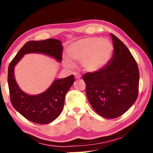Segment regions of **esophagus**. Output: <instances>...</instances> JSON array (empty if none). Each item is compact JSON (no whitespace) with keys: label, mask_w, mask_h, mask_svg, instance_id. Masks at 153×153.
I'll list each match as a JSON object with an SVG mask.
<instances>
[{"label":"esophagus","mask_w":153,"mask_h":153,"mask_svg":"<svg viewBox=\"0 0 153 153\" xmlns=\"http://www.w3.org/2000/svg\"><path fill=\"white\" fill-rule=\"evenodd\" d=\"M74 77H75V79H80L81 77V75L79 74V73H77V72H75L74 74Z\"/></svg>","instance_id":"obj_1"}]
</instances>
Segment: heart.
Returning <instances> with one entry per match:
<instances>
[{
	"instance_id": "obj_1",
	"label": "heart",
	"mask_w": 153,
	"mask_h": 153,
	"mask_svg": "<svg viewBox=\"0 0 153 153\" xmlns=\"http://www.w3.org/2000/svg\"><path fill=\"white\" fill-rule=\"evenodd\" d=\"M114 52V45L109 39L100 37H87L71 44L67 49L69 59L63 64L72 69L75 62H80L85 72H94L101 70L109 62Z\"/></svg>"
}]
</instances>
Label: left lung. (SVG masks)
<instances>
[{"label": "left lung", "instance_id": "obj_1", "mask_svg": "<svg viewBox=\"0 0 153 153\" xmlns=\"http://www.w3.org/2000/svg\"><path fill=\"white\" fill-rule=\"evenodd\" d=\"M114 53L101 70L83 74L88 100L93 109L105 118L125 114L138 97L139 71L127 47L111 33Z\"/></svg>", "mask_w": 153, "mask_h": 153}]
</instances>
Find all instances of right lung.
<instances>
[{
  "label": "right lung",
  "mask_w": 153,
  "mask_h": 153,
  "mask_svg": "<svg viewBox=\"0 0 153 153\" xmlns=\"http://www.w3.org/2000/svg\"><path fill=\"white\" fill-rule=\"evenodd\" d=\"M43 53L62 61V46L56 39L42 41H28L23 46L8 67L7 82L10 101L13 107L31 122L45 125L52 122L61 114L65 97L74 81L73 75L56 79L44 93L35 95L25 93L19 87L14 79V66L25 54Z\"/></svg>",
  "instance_id": "add662e5"
}]
</instances>
